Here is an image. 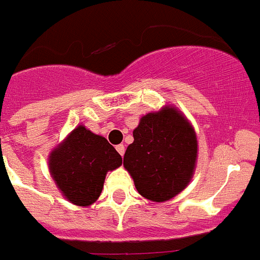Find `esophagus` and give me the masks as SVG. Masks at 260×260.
Returning <instances> with one entry per match:
<instances>
[{"label": "esophagus", "mask_w": 260, "mask_h": 260, "mask_svg": "<svg viewBox=\"0 0 260 260\" xmlns=\"http://www.w3.org/2000/svg\"><path fill=\"white\" fill-rule=\"evenodd\" d=\"M115 148H117V151L119 152V155L123 156V154H125V145H118Z\"/></svg>", "instance_id": "1"}]
</instances>
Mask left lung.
Listing matches in <instances>:
<instances>
[{
    "label": "left lung",
    "mask_w": 260,
    "mask_h": 260,
    "mask_svg": "<svg viewBox=\"0 0 260 260\" xmlns=\"http://www.w3.org/2000/svg\"><path fill=\"white\" fill-rule=\"evenodd\" d=\"M123 167L138 193L154 203L174 199L193 177L199 154L189 119L174 105L147 113L133 132Z\"/></svg>",
    "instance_id": "1"
}]
</instances>
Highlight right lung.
Instances as JSON below:
<instances>
[{"instance_id": "1", "label": "right lung", "mask_w": 260, "mask_h": 260, "mask_svg": "<svg viewBox=\"0 0 260 260\" xmlns=\"http://www.w3.org/2000/svg\"><path fill=\"white\" fill-rule=\"evenodd\" d=\"M122 164V157L108 141L79 125L48 155V168L57 189L73 205L96 203L106 174Z\"/></svg>"}]
</instances>
